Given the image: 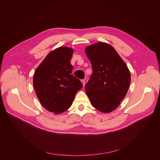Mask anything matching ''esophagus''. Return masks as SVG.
<instances>
[{
  "label": "esophagus",
  "mask_w": 160,
  "mask_h": 160,
  "mask_svg": "<svg viewBox=\"0 0 160 160\" xmlns=\"http://www.w3.org/2000/svg\"><path fill=\"white\" fill-rule=\"evenodd\" d=\"M81 82H82L83 85L85 86V79H82V80H81Z\"/></svg>",
  "instance_id": "esophagus-1"
}]
</instances>
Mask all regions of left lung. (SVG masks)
Here are the masks:
<instances>
[{
  "mask_svg": "<svg viewBox=\"0 0 160 160\" xmlns=\"http://www.w3.org/2000/svg\"><path fill=\"white\" fill-rule=\"evenodd\" d=\"M92 68V74L85 91L92 106L102 112L118 108L125 97L130 83L126 63L111 45L98 42L85 48Z\"/></svg>",
  "mask_w": 160,
  "mask_h": 160,
  "instance_id": "1",
  "label": "left lung"
}]
</instances>
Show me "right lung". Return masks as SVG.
Instances as JSON below:
<instances>
[{
  "label": "right lung",
  "mask_w": 160,
  "mask_h": 160,
  "mask_svg": "<svg viewBox=\"0 0 160 160\" xmlns=\"http://www.w3.org/2000/svg\"><path fill=\"white\" fill-rule=\"evenodd\" d=\"M73 49L61 47L51 51L36 69L33 87L41 104L50 112L59 114L72 106L82 83L72 74Z\"/></svg>",
  "instance_id": "1"
}]
</instances>
